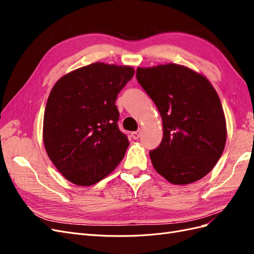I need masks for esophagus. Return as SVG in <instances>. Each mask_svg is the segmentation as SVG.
Masks as SVG:
<instances>
[{
    "label": "esophagus",
    "mask_w": 254,
    "mask_h": 254,
    "mask_svg": "<svg viewBox=\"0 0 254 254\" xmlns=\"http://www.w3.org/2000/svg\"><path fill=\"white\" fill-rule=\"evenodd\" d=\"M140 134H141V130H136V131H133V132H131V136H132V139H134V140L139 139V137H140Z\"/></svg>",
    "instance_id": "esophagus-1"
}]
</instances>
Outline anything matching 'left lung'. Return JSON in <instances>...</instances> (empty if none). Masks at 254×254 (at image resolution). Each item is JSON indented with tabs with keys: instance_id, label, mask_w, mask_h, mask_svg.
<instances>
[{
	"instance_id": "obj_1",
	"label": "left lung",
	"mask_w": 254,
	"mask_h": 254,
	"mask_svg": "<svg viewBox=\"0 0 254 254\" xmlns=\"http://www.w3.org/2000/svg\"><path fill=\"white\" fill-rule=\"evenodd\" d=\"M136 79L162 118V142L149 152L155 170L178 186L200 180L226 145V119L216 91L205 76L175 64L137 67Z\"/></svg>"
}]
</instances>
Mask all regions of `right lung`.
<instances>
[{
  "instance_id": "obj_1",
  "label": "right lung",
  "mask_w": 254,
  "mask_h": 254,
  "mask_svg": "<svg viewBox=\"0 0 254 254\" xmlns=\"http://www.w3.org/2000/svg\"><path fill=\"white\" fill-rule=\"evenodd\" d=\"M133 74L131 66L95 63L67 73L53 87L44 111V147L76 186H93L124 158L129 141L118 126L115 99Z\"/></svg>"
}]
</instances>
